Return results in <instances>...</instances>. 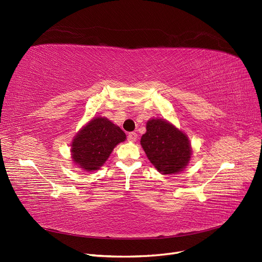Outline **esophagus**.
Instances as JSON below:
<instances>
[{
	"mask_svg": "<svg viewBox=\"0 0 262 262\" xmlns=\"http://www.w3.org/2000/svg\"><path fill=\"white\" fill-rule=\"evenodd\" d=\"M138 140V134L135 133V132H130L129 134H128V141H130V142H135Z\"/></svg>",
	"mask_w": 262,
	"mask_h": 262,
	"instance_id": "esophagus-1",
	"label": "esophagus"
}]
</instances>
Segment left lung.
Listing matches in <instances>:
<instances>
[{
  "label": "left lung",
  "mask_w": 262,
  "mask_h": 262,
  "mask_svg": "<svg viewBox=\"0 0 262 262\" xmlns=\"http://www.w3.org/2000/svg\"><path fill=\"white\" fill-rule=\"evenodd\" d=\"M141 146L158 172L174 174L183 171L192 157L187 135L162 118H152L146 123Z\"/></svg>",
  "instance_id": "obj_1"
}]
</instances>
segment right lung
Masks as SVG:
<instances>
[{"mask_svg": "<svg viewBox=\"0 0 262 262\" xmlns=\"http://www.w3.org/2000/svg\"><path fill=\"white\" fill-rule=\"evenodd\" d=\"M125 133L105 117H95L81 128L71 143V159L78 168L96 171L111 156L114 148L125 141Z\"/></svg>", "mask_w": 262, "mask_h": 262, "instance_id": "1", "label": "right lung"}]
</instances>
